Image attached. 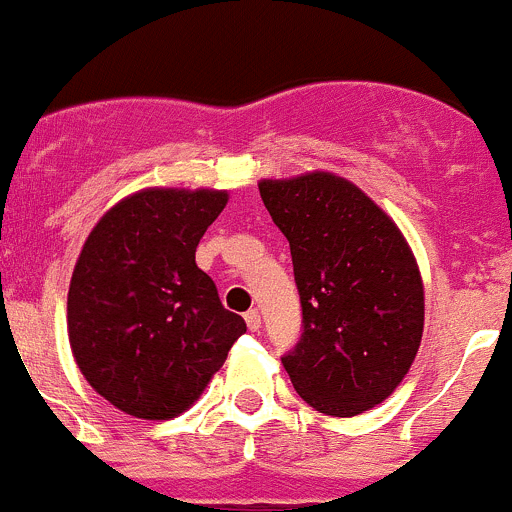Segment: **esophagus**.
I'll return each mask as SVG.
<instances>
[{
  "label": "esophagus",
  "instance_id": "obj_1",
  "mask_svg": "<svg viewBox=\"0 0 512 512\" xmlns=\"http://www.w3.org/2000/svg\"><path fill=\"white\" fill-rule=\"evenodd\" d=\"M246 320V328L251 330V333H258V328H261V313L258 310H249V313L244 315Z\"/></svg>",
  "mask_w": 512,
  "mask_h": 512
}]
</instances>
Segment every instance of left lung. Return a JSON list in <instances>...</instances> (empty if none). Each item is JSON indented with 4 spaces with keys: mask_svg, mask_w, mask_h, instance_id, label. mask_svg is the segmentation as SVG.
I'll list each match as a JSON object with an SVG mask.
<instances>
[{
    "mask_svg": "<svg viewBox=\"0 0 512 512\" xmlns=\"http://www.w3.org/2000/svg\"><path fill=\"white\" fill-rule=\"evenodd\" d=\"M263 204L291 244L303 335L281 357L295 392L328 416L382 404L424 333V283L407 239L350 179L305 172L261 179Z\"/></svg>",
    "mask_w": 512,
    "mask_h": 512,
    "instance_id": "8db88e82",
    "label": "left lung"
}]
</instances>
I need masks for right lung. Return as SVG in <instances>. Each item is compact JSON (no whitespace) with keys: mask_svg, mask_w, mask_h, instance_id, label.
<instances>
[{"mask_svg":"<svg viewBox=\"0 0 512 512\" xmlns=\"http://www.w3.org/2000/svg\"><path fill=\"white\" fill-rule=\"evenodd\" d=\"M226 202V189L147 187L88 234L68 288V342L86 382L120 412H187L246 333L194 261Z\"/></svg>","mask_w":512,"mask_h":512,"instance_id":"add662e5","label":"right lung"}]
</instances>
